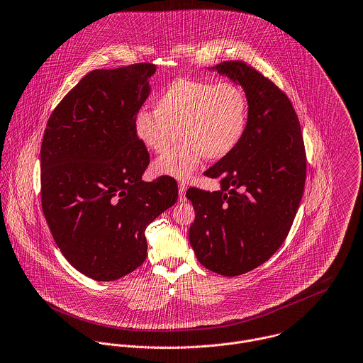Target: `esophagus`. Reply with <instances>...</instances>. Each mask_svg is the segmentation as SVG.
Instances as JSON below:
<instances>
[{
  "label": "esophagus",
  "instance_id": "1",
  "mask_svg": "<svg viewBox=\"0 0 363 363\" xmlns=\"http://www.w3.org/2000/svg\"><path fill=\"white\" fill-rule=\"evenodd\" d=\"M178 188H179V199L184 201V199H185V192H186V188H188V186H186L184 182H181V184L178 185Z\"/></svg>",
  "mask_w": 363,
  "mask_h": 363
}]
</instances>
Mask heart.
Returning <instances> with one entry per match:
<instances>
[{
    "label": "heart",
    "mask_w": 363,
    "mask_h": 363,
    "mask_svg": "<svg viewBox=\"0 0 363 363\" xmlns=\"http://www.w3.org/2000/svg\"><path fill=\"white\" fill-rule=\"evenodd\" d=\"M249 121L245 91L233 82L179 79L155 100L154 111L141 110L134 118L137 140L152 152L181 144L154 164L162 177L189 179L203 158L219 161L242 143Z\"/></svg>",
    "instance_id": "1"
}]
</instances>
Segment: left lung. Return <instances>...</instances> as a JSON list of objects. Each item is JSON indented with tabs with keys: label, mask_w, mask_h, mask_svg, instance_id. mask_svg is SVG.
<instances>
[{
	"label": "left lung",
	"mask_w": 363,
	"mask_h": 363,
	"mask_svg": "<svg viewBox=\"0 0 363 363\" xmlns=\"http://www.w3.org/2000/svg\"><path fill=\"white\" fill-rule=\"evenodd\" d=\"M212 69L243 87L249 121L238 148L205 172L220 179V189L186 191L195 209L189 242L203 267L235 277L267 262L286 240L303 198L307 158L283 90L242 60Z\"/></svg>",
	"instance_id": "1"
}]
</instances>
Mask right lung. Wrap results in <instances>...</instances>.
I'll return each instance as SVG.
<instances>
[{
  "instance_id": "right-lung-1",
  "label": "right lung",
  "mask_w": 363,
  "mask_h": 363,
  "mask_svg": "<svg viewBox=\"0 0 363 363\" xmlns=\"http://www.w3.org/2000/svg\"><path fill=\"white\" fill-rule=\"evenodd\" d=\"M152 63L89 72L50 114L40 147L42 211L65 259L114 281L147 257V226L178 199L171 177L141 181L150 164L134 134Z\"/></svg>"
}]
</instances>
